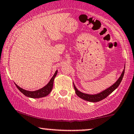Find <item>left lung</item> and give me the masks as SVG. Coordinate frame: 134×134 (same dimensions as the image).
Instances as JSON below:
<instances>
[{
    "instance_id": "8db88e82",
    "label": "left lung",
    "mask_w": 134,
    "mask_h": 134,
    "mask_svg": "<svg viewBox=\"0 0 134 134\" xmlns=\"http://www.w3.org/2000/svg\"><path fill=\"white\" fill-rule=\"evenodd\" d=\"M124 71H125V66H124V68L122 71V74H121L120 77H119V79L116 81V82L115 83H114L112 86H111L110 87H109L108 88H107V89L104 90L103 91L100 92V93H97V94L91 95V94H87V93H83L82 92L79 91V90L76 88L75 85H74V84L73 83L74 88V89H75L76 95H77L79 97H80L81 98H82L83 100H86V101H88V102H98L101 101V100H103L104 98H107L109 94H111V93L114 90L118 88V87L119 86L121 82L122 81L123 76H124Z\"/></svg>"
}]
</instances>
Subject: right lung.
<instances>
[{"label": "right lung", "instance_id": "obj_1", "mask_svg": "<svg viewBox=\"0 0 134 134\" xmlns=\"http://www.w3.org/2000/svg\"><path fill=\"white\" fill-rule=\"evenodd\" d=\"M57 72H58V71L57 70L55 71L54 75L53 76V77L51 78V79L50 80V81L48 82V84H47L46 86L40 88L39 90H35V91H29V90H25L23 89V88H21L20 87H19L18 85H16V84H15V85H16L18 89L20 90L22 93H23L25 96H26L27 97H30V98H42V97H46L47 95H48L50 92H51L52 88H53V82H54L55 77H56Z\"/></svg>", "mask_w": 134, "mask_h": 134}]
</instances>
